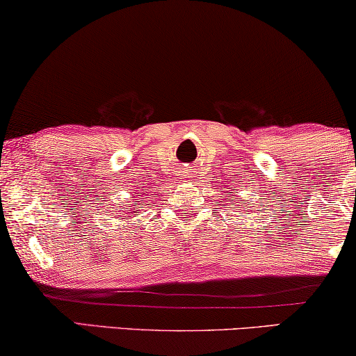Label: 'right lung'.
Wrapping results in <instances>:
<instances>
[{
  "mask_svg": "<svg viewBox=\"0 0 356 356\" xmlns=\"http://www.w3.org/2000/svg\"><path fill=\"white\" fill-rule=\"evenodd\" d=\"M138 204H139V201H136V204H133V206H131V204H129V207H133V209H131V217H134V216H138V211H136V207H138ZM139 206H140V204H139ZM124 217V216H123Z\"/></svg>",
  "mask_w": 356,
  "mask_h": 356,
  "instance_id": "right-lung-1",
  "label": "right lung"
}]
</instances>
